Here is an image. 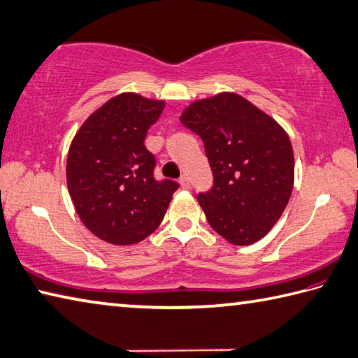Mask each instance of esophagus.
<instances>
[{
  "label": "esophagus",
  "mask_w": 358,
  "mask_h": 358,
  "mask_svg": "<svg viewBox=\"0 0 358 358\" xmlns=\"http://www.w3.org/2000/svg\"><path fill=\"white\" fill-rule=\"evenodd\" d=\"M179 182H180L182 188H190V179H188L187 174H182L180 179H179Z\"/></svg>",
  "instance_id": "obj_1"
}]
</instances>
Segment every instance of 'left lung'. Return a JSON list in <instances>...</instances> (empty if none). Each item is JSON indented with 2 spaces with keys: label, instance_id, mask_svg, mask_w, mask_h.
<instances>
[{
  "label": "left lung",
  "instance_id": "1",
  "mask_svg": "<svg viewBox=\"0 0 358 358\" xmlns=\"http://www.w3.org/2000/svg\"><path fill=\"white\" fill-rule=\"evenodd\" d=\"M180 123L201 137L212 168V188L198 194L208 224L237 246L265 237L293 190L294 157L287 132L235 93L196 101Z\"/></svg>",
  "mask_w": 358,
  "mask_h": 358
}]
</instances>
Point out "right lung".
Masks as SVG:
<instances>
[{
  "instance_id": "obj_1",
  "label": "right lung",
  "mask_w": 358,
  "mask_h": 358,
  "mask_svg": "<svg viewBox=\"0 0 358 358\" xmlns=\"http://www.w3.org/2000/svg\"><path fill=\"white\" fill-rule=\"evenodd\" d=\"M164 107V101L121 93L92 113L71 141L66 184L74 208L89 231L112 245L151 235L179 188L156 179V157L145 146Z\"/></svg>"
}]
</instances>
